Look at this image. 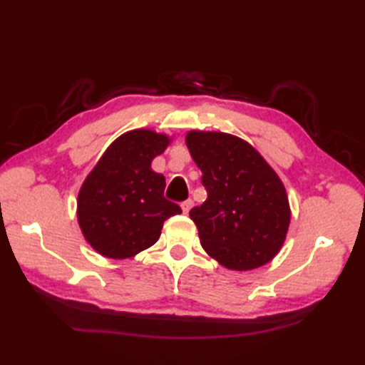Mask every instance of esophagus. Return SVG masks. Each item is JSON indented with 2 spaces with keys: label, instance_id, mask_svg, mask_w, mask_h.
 I'll use <instances>...</instances> for the list:
<instances>
[{
  "label": "esophagus",
  "instance_id": "esophagus-1",
  "mask_svg": "<svg viewBox=\"0 0 365 365\" xmlns=\"http://www.w3.org/2000/svg\"><path fill=\"white\" fill-rule=\"evenodd\" d=\"M192 205H195V202H192L191 199H188V200H185V202H182V210H183V213L188 215L190 210L192 208Z\"/></svg>",
  "mask_w": 365,
  "mask_h": 365
}]
</instances>
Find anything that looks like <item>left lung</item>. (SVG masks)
I'll use <instances>...</instances> for the list:
<instances>
[{
	"instance_id": "8db88e82",
	"label": "left lung",
	"mask_w": 365,
	"mask_h": 365,
	"mask_svg": "<svg viewBox=\"0 0 365 365\" xmlns=\"http://www.w3.org/2000/svg\"><path fill=\"white\" fill-rule=\"evenodd\" d=\"M185 143L207 190L205 202L190 210L204 251L235 271L273 260L290 226L289 197L276 170L234 135L191 130Z\"/></svg>"
}]
</instances>
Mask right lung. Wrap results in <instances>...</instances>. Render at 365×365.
Here are the masks:
<instances>
[{
  "label": "right lung",
  "instance_id": "add662e5",
  "mask_svg": "<svg viewBox=\"0 0 365 365\" xmlns=\"http://www.w3.org/2000/svg\"><path fill=\"white\" fill-rule=\"evenodd\" d=\"M170 138L131 130L110 144L78 192L76 216L86 242L108 259L135 257L158 242L163 222L182 208L165 192V175L150 168Z\"/></svg>",
  "mask_w": 365,
  "mask_h": 365
}]
</instances>
